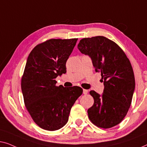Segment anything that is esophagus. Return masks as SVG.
<instances>
[{
	"label": "esophagus",
	"mask_w": 147,
	"mask_h": 147,
	"mask_svg": "<svg viewBox=\"0 0 147 147\" xmlns=\"http://www.w3.org/2000/svg\"><path fill=\"white\" fill-rule=\"evenodd\" d=\"M83 94H88V90L86 89H83Z\"/></svg>",
	"instance_id": "obj_1"
}]
</instances>
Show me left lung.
<instances>
[{"mask_svg": "<svg viewBox=\"0 0 147 147\" xmlns=\"http://www.w3.org/2000/svg\"><path fill=\"white\" fill-rule=\"evenodd\" d=\"M78 49L88 55L95 71L101 73L102 95L90 90L94 104L88 118L96 127L109 129L123 121L131 106L135 88V75L127 55L117 44L102 36L84 38Z\"/></svg>", "mask_w": 147, "mask_h": 147, "instance_id": "obj_1", "label": "left lung"}]
</instances>
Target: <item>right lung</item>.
<instances>
[{
    "mask_svg": "<svg viewBox=\"0 0 147 147\" xmlns=\"http://www.w3.org/2000/svg\"><path fill=\"white\" fill-rule=\"evenodd\" d=\"M78 38L50 39L36 45L28 55L21 79L26 108L38 127L47 131L63 127L82 88L56 86L66 73V63Z\"/></svg>",
    "mask_w": 147,
    "mask_h": 147,
    "instance_id": "right-lung-1",
    "label": "right lung"
}]
</instances>
